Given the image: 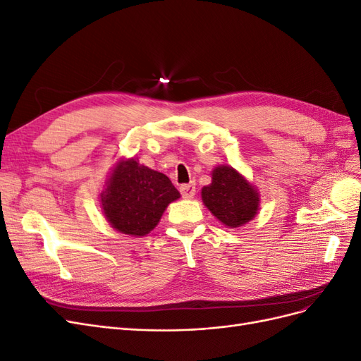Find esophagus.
Instances as JSON below:
<instances>
[{"mask_svg": "<svg viewBox=\"0 0 361 361\" xmlns=\"http://www.w3.org/2000/svg\"><path fill=\"white\" fill-rule=\"evenodd\" d=\"M180 194L183 199H192L195 195V183H185L180 187Z\"/></svg>", "mask_w": 361, "mask_h": 361, "instance_id": "34e87169", "label": "esophagus"}]
</instances>
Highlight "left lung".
<instances>
[{
    "label": "left lung",
    "mask_w": 361,
    "mask_h": 361,
    "mask_svg": "<svg viewBox=\"0 0 361 361\" xmlns=\"http://www.w3.org/2000/svg\"><path fill=\"white\" fill-rule=\"evenodd\" d=\"M212 182L202 188L203 204L228 228L247 224L259 212L260 194L253 183L232 166H216Z\"/></svg>",
    "instance_id": "left-lung-1"
}]
</instances>
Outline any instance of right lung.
Segmentation results:
<instances>
[{
    "label": "right lung",
    "instance_id": "right-lung-1",
    "mask_svg": "<svg viewBox=\"0 0 361 361\" xmlns=\"http://www.w3.org/2000/svg\"><path fill=\"white\" fill-rule=\"evenodd\" d=\"M180 197L164 173L137 158H120L101 192V209L114 231L128 236H146L158 226L164 211Z\"/></svg>",
    "mask_w": 361,
    "mask_h": 361
}]
</instances>
